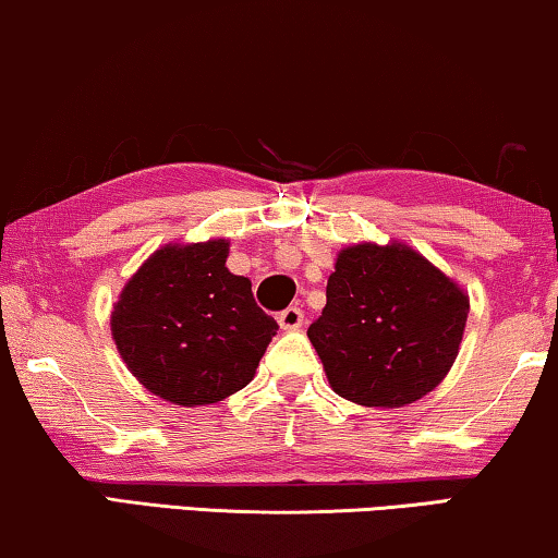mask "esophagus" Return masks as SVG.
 Segmentation results:
<instances>
[{"label": "esophagus", "instance_id": "esophagus-1", "mask_svg": "<svg viewBox=\"0 0 558 558\" xmlns=\"http://www.w3.org/2000/svg\"><path fill=\"white\" fill-rule=\"evenodd\" d=\"M303 311L298 308V305H290V308L278 313V324L282 331H298V328L303 326Z\"/></svg>", "mask_w": 558, "mask_h": 558}]
</instances>
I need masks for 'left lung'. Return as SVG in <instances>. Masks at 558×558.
<instances>
[{
  "label": "left lung",
  "instance_id": "8db88e82",
  "mask_svg": "<svg viewBox=\"0 0 558 558\" xmlns=\"http://www.w3.org/2000/svg\"><path fill=\"white\" fill-rule=\"evenodd\" d=\"M470 301L402 242L343 247L326 308L308 328L336 395L364 407H404L433 391L458 356Z\"/></svg>",
  "mask_w": 558,
  "mask_h": 558
}]
</instances>
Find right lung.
<instances>
[{"mask_svg":"<svg viewBox=\"0 0 558 558\" xmlns=\"http://www.w3.org/2000/svg\"><path fill=\"white\" fill-rule=\"evenodd\" d=\"M227 240L156 250L113 305L125 366L171 404H215L247 387L278 331L250 280L227 270Z\"/></svg>","mask_w":558,"mask_h":558,"instance_id":"1","label":"right lung"}]
</instances>
